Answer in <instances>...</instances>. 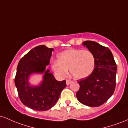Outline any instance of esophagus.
Returning <instances> with one entry per match:
<instances>
[{
	"instance_id": "esophagus-1",
	"label": "esophagus",
	"mask_w": 128,
	"mask_h": 128,
	"mask_svg": "<svg viewBox=\"0 0 128 128\" xmlns=\"http://www.w3.org/2000/svg\"><path fill=\"white\" fill-rule=\"evenodd\" d=\"M71 82H72L71 80H69V79H66V84H67V86L70 85V84H71Z\"/></svg>"
}]
</instances>
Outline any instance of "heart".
Returning <instances> with one entry per match:
<instances>
[{"instance_id": "1", "label": "heart", "mask_w": 128, "mask_h": 128, "mask_svg": "<svg viewBox=\"0 0 128 128\" xmlns=\"http://www.w3.org/2000/svg\"><path fill=\"white\" fill-rule=\"evenodd\" d=\"M58 61L52 62V68L58 76L65 78L70 69L73 77L78 79L88 77L96 64L94 55L88 50H66L58 54Z\"/></svg>"}]
</instances>
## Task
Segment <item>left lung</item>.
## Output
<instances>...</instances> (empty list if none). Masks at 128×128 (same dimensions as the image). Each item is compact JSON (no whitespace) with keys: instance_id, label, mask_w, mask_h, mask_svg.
<instances>
[{"instance_id":"left-lung-1","label":"left lung","mask_w":128,"mask_h":128,"mask_svg":"<svg viewBox=\"0 0 128 128\" xmlns=\"http://www.w3.org/2000/svg\"><path fill=\"white\" fill-rule=\"evenodd\" d=\"M82 44L94 54L96 64L88 77L78 80L80 88L76 96L84 105L99 106L106 102L114 93L117 66L108 48L92 41H86Z\"/></svg>"}]
</instances>
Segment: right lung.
<instances>
[{
    "label": "right lung",
    "mask_w": 128,
    "mask_h": 128,
    "mask_svg": "<svg viewBox=\"0 0 128 128\" xmlns=\"http://www.w3.org/2000/svg\"><path fill=\"white\" fill-rule=\"evenodd\" d=\"M53 48L44 45L30 50L18 62L15 78V85L18 96L23 105L38 111L50 109L59 99L61 92L66 86V80L58 81L49 70V65ZM44 73L39 86H30L28 77L32 73Z\"/></svg>",
    "instance_id": "obj_1"
}]
</instances>
